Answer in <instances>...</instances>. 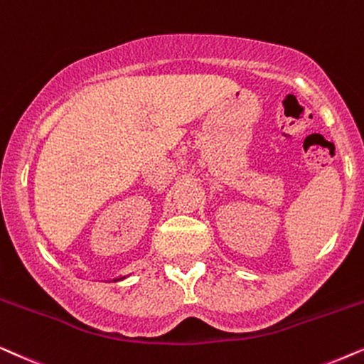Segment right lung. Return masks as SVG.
Segmentation results:
<instances>
[{"instance_id":"right-lung-1","label":"right lung","mask_w":364,"mask_h":364,"mask_svg":"<svg viewBox=\"0 0 364 364\" xmlns=\"http://www.w3.org/2000/svg\"><path fill=\"white\" fill-rule=\"evenodd\" d=\"M126 278V276H123V278H118V279H113V281H121V279H124Z\"/></svg>"}]
</instances>
